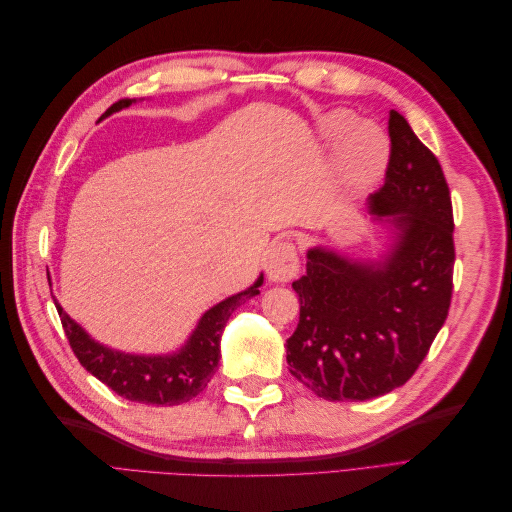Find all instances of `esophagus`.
I'll return each mask as SVG.
<instances>
[{"mask_svg": "<svg viewBox=\"0 0 512 512\" xmlns=\"http://www.w3.org/2000/svg\"><path fill=\"white\" fill-rule=\"evenodd\" d=\"M299 273V252L290 241H277L267 256V275L271 282H290Z\"/></svg>", "mask_w": 512, "mask_h": 512, "instance_id": "1", "label": "esophagus"}]
</instances>
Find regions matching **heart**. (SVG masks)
<instances>
[{
	"label": "heart",
	"mask_w": 512,
	"mask_h": 512,
	"mask_svg": "<svg viewBox=\"0 0 512 512\" xmlns=\"http://www.w3.org/2000/svg\"><path fill=\"white\" fill-rule=\"evenodd\" d=\"M320 132L329 143H339L335 153V179L348 192L363 190L374 181L389 158V141L371 123H359V117L337 108L320 119Z\"/></svg>",
	"instance_id": "b5f03b06"
}]
</instances>
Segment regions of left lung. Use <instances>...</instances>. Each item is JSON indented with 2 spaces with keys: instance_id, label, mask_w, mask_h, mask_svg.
<instances>
[{
  "instance_id": "1",
  "label": "left lung",
  "mask_w": 512,
  "mask_h": 512,
  "mask_svg": "<svg viewBox=\"0 0 512 512\" xmlns=\"http://www.w3.org/2000/svg\"><path fill=\"white\" fill-rule=\"evenodd\" d=\"M389 164L369 211L401 230L376 265L309 250L292 282L299 324L288 337L290 374L329 401H365L406 384L423 363L453 297V205L438 158L404 115L389 113Z\"/></svg>"
}]
</instances>
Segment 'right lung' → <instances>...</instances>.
Listing matches in <instances>:
<instances>
[{
	"label": "right lung",
	"mask_w": 512,
	"mask_h": 512,
	"mask_svg": "<svg viewBox=\"0 0 512 512\" xmlns=\"http://www.w3.org/2000/svg\"><path fill=\"white\" fill-rule=\"evenodd\" d=\"M130 104V98H121L104 115L121 111ZM260 286L262 275L252 288L211 307L200 318L188 346L173 356H134L108 350L96 344L94 339H89V335L72 318H68L57 303L55 307L70 348L89 374H94L123 399L151 406H179L205 391L220 363V337L230 314L241 303L260 294Z\"/></svg>",
	"instance_id": "obj_1"
}]
</instances>
